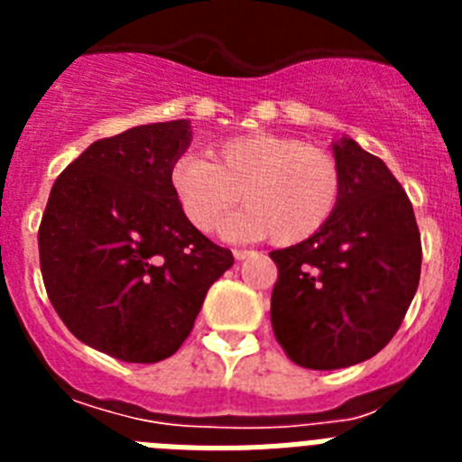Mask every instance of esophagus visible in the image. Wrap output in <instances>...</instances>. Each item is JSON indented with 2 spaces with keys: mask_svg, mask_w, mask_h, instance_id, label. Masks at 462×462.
I'll list each match as a JSON object with an SVG mask.
<instances>
[{
  "mask_svg": "<svg viewBox=\"0 0 462 462\" xmlns=\"http://www.w3.org/2000/svg\"><path fill=\"white\" fill-rule=\"evenodd\" d=\"M252 254H254V252H250V250H234L236 261H245L247 256H252Z\"/></svg>",
  "mask_w": 462,
  "mask_h": 462,
  "instance_id": "34e87169",
  "label": "esophagus"
}]
</instances>
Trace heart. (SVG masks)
Instances as JSON below:
<instances>
[{
  "label": "heart",
  "instance_id": "b5f03b06",
  "mask_svg": "<svg viewBox=\"0 0 462 462\" xmlns=\"http://www.w3.org/2000/svg\"><path fill=\"white\" fill-rule=\"evenodd\" d=\"M169 185L182 217L196 231H210L236 203L245 208L222 224L226 238L289 247L319 234L342 194L336 157L289 136L247 134L219 143L212 162L180 154L169 169Z\"/></svg>",
  "mask_w": 462,
  "mask_h": 462
}]
</instances>
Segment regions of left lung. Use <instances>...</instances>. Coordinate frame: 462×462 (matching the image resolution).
<instances>
[{
    "label": "left lung",
    "instance_id": "obj_1",
    "mask_svg": "<svg viewBox=\"0 0 462 462\" xmlns=\"http://www.w3.org/2000/svg\"><path fill=\"white\" fill-rule=\"evenodd\" d=\"M342 194L319 234L271 252V321L293 363L349 368L389 345L421 275V236L389 166L354 138L333 145Z\"/></svg>",
    "mask_w": 462,
    "mask_h": 462
}]
</instances>
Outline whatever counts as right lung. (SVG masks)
Instances as JSON below:
<instances>
[{
	"mask_svg": "<svg viewBox=\"0 0 462 462\" xmlns=\"http://www.w3.org/2000/svg\"><path fill=\"white\" fill-rule=\"evenodd\" d=\"M191 122L138 125L94 141L52 185L41 275L73 336L126 363L173 356L234 254L182 217L169 169Z\"/></svg>",
	"mask_w": 462,
	"mask_h": 462,
	"instance_id": "add662e5",
	"label": "right lung"
}]
</instances>
